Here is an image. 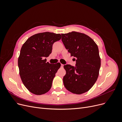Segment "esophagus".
I'll use <instances>...</instances> for the list:
<instances>
[{"instance_id": "34e87169", "label": "esophagus", "mask_w": 122, "mask_h": 122, "mask_svg": "<svg viewBox=\"0 0 122 122\" xmlns=\"http://www.w3.org/2000/svg\"><path fill=\"white\" fill-rule=\"evenodd\" d=\"M61 67H63L64 65H63V64H61Z\"/></svg>"}]
</instances>
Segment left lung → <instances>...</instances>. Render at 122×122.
<instances>
[{"label": "left lung", "instance_id": "1", "mask_svg": "<svg viewBox=\"0 0 122 122\" xmlns=\"http://www.w3.org/2000/svg\"><path fill=\"white\" fill-rule=\"evenodd\" d=\"M62 41L71 56L76 58V67L65 65L64 85L76 94L88 92L97 81L101 59L97 44L87 35L76 31L62 34Z\"/></svg>", "mask_w": 122, "mask_h": 122}]
</instances>
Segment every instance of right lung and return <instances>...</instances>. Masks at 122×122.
<instances>
[{
	"label": "right lung",
	"instance_id": "right-lung-1",
	"mask_svg": "<svg viewBox=\"0 0 122 122\" xmlns=\"http://www.w3.org/2000/svg\"><path fill=\"white\" fill-rule=\"evenodd\" d=\"M61 38L59 34L44 32L31 36L22 46L18 60L19 74L24 85L32 93L45 94L52 86L61 64H51L45 58L52 52L53 44Z\"/></svg>",
	"mask_w": 122,
	"mask_h": 122
}]
</instances>
